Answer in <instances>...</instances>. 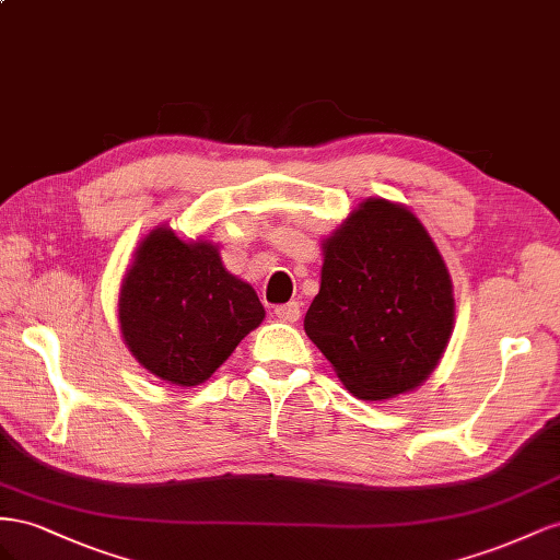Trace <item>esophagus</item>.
Segmentation results:
<instances>
[{
	"label": "esophagus",
	"mask_w": 560,
	"mask_h": 560,
	"mask_svg": "<svg viewBox=\"0 0 560 560\" xmlns=\"http://www.w3.org/2000/svg\"><path fill=\"white\" fill-rule=\"evenodd\" d=\"M275 316L283 324H295L300 318V305H298V302H285V305H277Z\"/></svg>",
	"instance_id": "esophagus-1"
}]
</instances>
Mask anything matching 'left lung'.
Listing matches in <instances>:
<instances>
[{
  "mask_svg": "<svg viewBox=\"0 0 560 560\" xmlns=\"http://www.w3.org/2000/svg\"><path fill=\"white\" fill-rule=\"evenodd\" d=\"M455 300L439 248L408 209L369 199L324 244L305 332L365 401L420 387L453 332Z\"/></svg>",
  "mask_w": 560,
  "mask_h": 560,
  "instance_id": "obj_1",
  "label": "left lung"
}]
</instances>
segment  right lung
<instances>
[{
	"instance_id": "right-lung-1",
	"label": "right lung",
	"mask_w": 560,
	"mask_h": 560,
	"mask_svg": "<svg viewBox=\"0 0 560 560\" xmlns=\"http://www.w3.org/2000/svg\"><path fill=\"white\" fill-rule=\"evenodd\" d=\"M262 318L258 295L222 267L215 246L185 244L168 228L138 246L119 293L131 354L180 387L209 380Z\"/></svg>"
}]
</instances>
